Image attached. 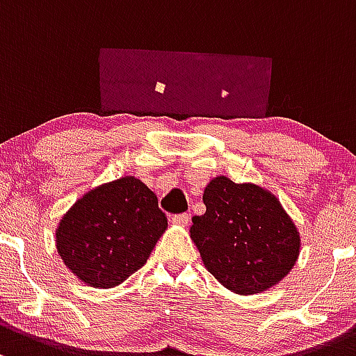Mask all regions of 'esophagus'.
<instances>
[{
  "instance_id": "esophagus-1",
  "label": "esophagus",
  "mask_w": 356,
  "mask_h": 356,
  "mask_svg": "<svg viewBox=\"0 0 356 356\" xmlns=\"http://www.w3.org/2000/svg\"><path fill=\"white\" fill-rule=\"evenodd\" d=\"M191 222V216L188 215V213H182V215H175L172 216V223L174 225H181V227H188Z\"/></svg>"
}]
</instances>
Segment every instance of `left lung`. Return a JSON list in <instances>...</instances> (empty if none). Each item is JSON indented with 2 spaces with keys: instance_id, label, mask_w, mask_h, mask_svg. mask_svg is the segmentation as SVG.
<instances>
[{
  "instance_id": "obj_1",
  "label": "left lung",
  "mask_w": 356,
  "mask_h": 356,
  "mask_svg": "<svg viewBox=\"0 0 356 356\" xmlns=\"http://www.w3.org/2000/svg\"><path fill=\"white\" fill-rule=\"evenodd\" d=\"M207 213L189 234L204 268L227 290L254 295L278 285L300 254V234L271 191L218 175L203 194Z\"/></svg>"
}]
</instances>
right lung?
I'll list each match as a JSON object with an SVG mask.
<instances>
[{
    "label": "right lung",
    "instance_id": "right-lung-1",
    "mask_svg": "<svg viewBox=\"0 0 356 356\" xmlns=\"http://www.w3.org/2000/svg\"><path fill=\"white\" fill-rule=\"evenodd\" d=\"M167 230L155 193L134 175L90 189L59 220L56 249L85 285H121Z\"/></svg>",
    "mask_w": 356,
    "mask_h": 356
}]
</instances>
